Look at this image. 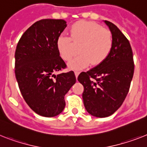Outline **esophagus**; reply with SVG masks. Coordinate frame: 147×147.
<instances>
[{"instance_id":"esophagus-1","label":"esophagus","mask_w":147,"mask_h":147,"mask_svg":"<svg viewBox=\"0 0 147 147\" xmlns=\"http://www.w3.org/2000/svg\"><path fill=\"white\" fill-rule=\"evenodd\" d=\"M80 74V72L79 71H75V75H76V78H78V75H79Z\"/></svg>"}]
</instances>
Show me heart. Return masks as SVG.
I'll return each mask as SVG.
<instances>
[{
	"label": "heart",
	"instance_id": "heart-1",
	"mask_svg": "<svg viewBox=\"0 0 147 147\" xmlns=\"http://www.w3.org/2000/svg\"><path fill=\"white\" fill-rule=\"evenodd\" d=\"M71 38L61 34L57 39V48L64 60H70L74 55V44H80V55L71 60L68 66L79 70L91 63L94 66L104 61L112 47V36L107 29L102 28L94 22H76L71 28ZM73 40H71V39Z\"/></svg>",
	"mask_w": 147,
	"mask_h": 147
}]
</instances>
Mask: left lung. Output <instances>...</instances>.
<instances>
[{
    "label": "left lung",
    "mask_w": 147,
    "mask_h": 147,
    "mask_svg": "<svg viewBox=\"0 0 147 147\" xmlns=\"http://www.w3.org/2000/svg\"><path fill=\"white\" fill-rule=\"evenodd\" d=\"M112 36L109 55L101 63L87 72H81L78 80L84 86V107L96 117L112 115L125 100L134 74L132 50L130 43L119 28L103 21ZM90 78L96 80L92 82Z\"/></svg>",
    "instance_id": "8db88e82"
}]
</instances>
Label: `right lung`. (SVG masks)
I'll use <instances>...</instances> for the list:
<instances>
[{"label":"right lung","instance_id":"add662e5","mask_svg":"<svg viewBox=\"0 0 147 147\" xmlns=\"http://www.w3.org/2000/svg\"><path fill=\"white\" fill-rule=\"evenodd\" d=\"M66 26L63 19L35 22L22 36L15 53V73L22 96L35 113L45 117L63 111L64 96L76 82L73 71L55 74L66 66L57 48Z\"/></svg>","mask_w":147,"mask_h":147}]
</instances>
